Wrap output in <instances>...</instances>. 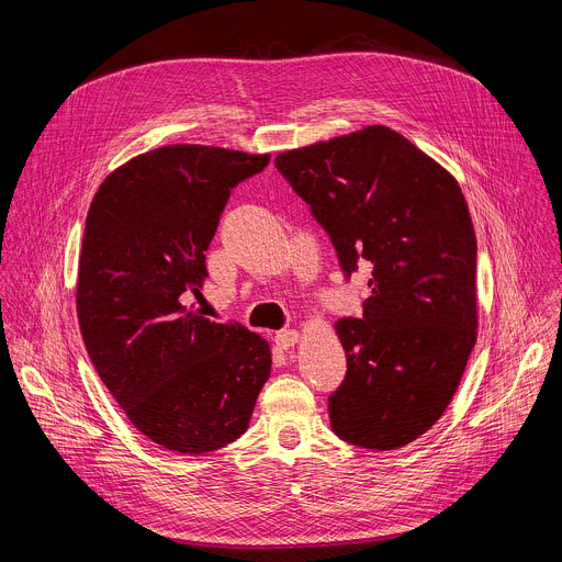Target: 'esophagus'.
Instances as JSON below:
<instances>
[{
	"label": "esophagus",
	"mask_w": 562,
	"mask_h": 562,
	"mask_svg": "<svg viewBox=\"0 0 562 562\" xmlns=\"http://www.w3.org/2000/svg\"><path fill=\"white\" fill-rule=\"evenodd\" d=\"M300 340V334L295 329H282L276 334V345L282 349H291Z\"/></svg>",
	"instance_id": "1"
}]
</instances>
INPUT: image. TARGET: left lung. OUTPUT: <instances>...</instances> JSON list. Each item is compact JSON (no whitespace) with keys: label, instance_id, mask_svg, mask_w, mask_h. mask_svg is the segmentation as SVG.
Listing matches in <instances>:
<instances>
[{"label":"left lung","instance_id":"obj_1","mask_svg":"<svg viewBox=\"0 0 562 562\" xmlns=\"http://www.w3.org/2000/svg\"><path fill=\"white\" fill-rule=\"evenodd\" d=\"M349 280L369 265L360 317L336 323L347 353L329 395L334 431L389 451L447 409L475 345V233L458 182L407 137L367 126L276 157Z\"/></svg>","mask_w":562,"mask_h":562}]
</instances>
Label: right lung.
<instances>
[{
	"mask_svg": "<svg viewBox=\"0 0 562 562\" xmlns=\"http://www.w3.org/2000/svg\"><path fill=\"white\" fill-rule=\"evenodd\" d=\"M267 165L269 155L162 146L113 171L91 202L79 329L128 420L165 449L206 453L237 440L269 380L267 340L189 306L231 191Z\"/></svg>",
	"mask_w": 562,
	"mask_h": 562,
	"instance_id": "1",
	"label": "right lung"
}]
</instances>
